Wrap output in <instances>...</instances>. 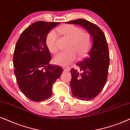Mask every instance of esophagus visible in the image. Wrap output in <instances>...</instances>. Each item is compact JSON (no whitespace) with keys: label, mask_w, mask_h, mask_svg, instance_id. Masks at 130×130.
I'll return each mask as SVG.
<instances>
[{"label":"esophagus","mask_w":130,"mask_h":130,"mask_svg":"<svg viewBox=\"0 0 130 130\" xmlns=\"http://www.w3.org/2000/svg\"><path fill=\"white\" fill-rule=\"evenodd\" d=\"M63 69L64 71H70V67H63Z\"/></svg>","instance_id":"esophagus-1"}]
</instances>
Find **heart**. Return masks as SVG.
Returning <instances> with one entry per match:
<instances>
[{
	"instance_id": "heart-1",
	"label": "heart",
	"mask_w": 130,
	"mask_h": 130,
	"mask_svg": "<svg viewBox=\"0 0 130 130\" xmlns=\"http://www.w3.org/2000/svg\"><path fill=\"white\" fill-rule=\"evenodd\" d=\"M64 37L70 40L66 52H60L54 57L53 62L56 65H69L75 61L76 56L82 59L88 55L92 45V37L89 32H83L80 27L73 24H68L57 29ZM46 45L52 53L57 52V36L55 30L48 33L45 39Z\"/></svg>"
}]
</instances>
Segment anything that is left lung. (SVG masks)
I'll return each instance as SVG.
<instances>
[{
  "instance_id": "left-lung-1",
  "label": "left lung",
  "mask_w": 130,
  "mask_h": 130,
  "mask_svg": "<svg viewBox=\"0 0 130 130\" xmlns=\"http://www.w3.org/2000/svg\"><path fill=\"white\" fill-rule=\"evenodd\" d=\"M67 23L82 26L92 37V47L88 56L77 63L78 70L72 68L70 71L72 94L78 99L88 101L96 97L106 83L110 62L107 42L101 29L86 20H75Z\"/></svg>"
}]
</instances>
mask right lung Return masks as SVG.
Listing matches in <instances>:
<instances>
[{"label":"right lung","instance_id":"1","mask_svg":"<svg viewBox=\"0 0 130 130\" xmlns=\"http://www.w3.org/2000/svg\"><path fill=\"white\" fill-rule=\"evenodd\" d=\"M59 23L37 21L22 32L16 44L14 74L20 89L31 101L50 98L53 85L63 71L61 67L49 64L52 56L45 42L48 33Z\"/></svg>","mask_w":130,"mask_h":130}]
</instances>
